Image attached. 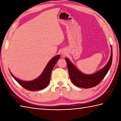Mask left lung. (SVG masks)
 I'll list each match as a JSON object with an SVG mask.
<instances>
[{"label": "left lung", "instance_id": "left-lung-1", "mask_svg": "<svg viewBox=\"0 0 121 121\" xmlns=\"http://www.w3.org/2000/svg\"><path fill=\"white\" fill-rule=\"evenodd\" d=\"M65 60L67 64L69 76L72 82L75 86L84 88H89L97 86L104 78L111 67L112 62V49L110 60L107 65L98 72L86 75L81 72L74 66L68 58Z\"/></svg>", "mask_w": 121, "mask_h": 121}]
</instances>
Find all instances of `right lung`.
<instances>
[{
	"instance_id": "add662e5",
	"label": "right lung",
	"mask_w": 121,
	"mask_h": 121,
	"mask_svg": "<svg viewBox=\"0 0 121 121\" xmlns=\"http://www.w3.org/2000/svg\"><path fill=\"white\" fill-rule=\"evenodd\" d=\"M60 58V55H58L53 57L46 65L41 75L39 78L34 81L29 82L21 81L14 77L10 72L11 73L12 76L15 79V80L25 89L30 91L42 90L47 87L49 83L51 72H52L54 66Z\"/></svg>"
}]
</instances>
